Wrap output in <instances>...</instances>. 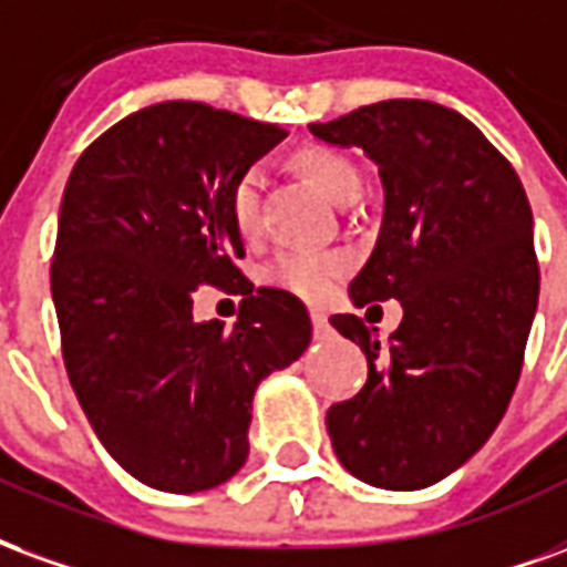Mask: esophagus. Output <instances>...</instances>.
I'll use <instances>...</instances> for the list:
<instances>
[{
  "label": "esophagus",
  "mask_w": 567,
  "mask_h": 567,
  "mask_svg": "<svg viewBox=\"0 0 567 567\" xmlns=\"http://www.w3.org/2000/svg\"><path fill=\"white\" fill-rule=\"evenodd\" d=\"M311 323H313V332L317 334L329 332V317H326L323 311H311Z\"/></svg>",
  "instance_id": "obj_1"
}]
</instances>
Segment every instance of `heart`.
Instances as JSON below:
<instances>
[{
	"mask_svg": "<svg viewBox=\"0 0 567 567\" xmlns=\"http://www.w3.org/2000/svg\"><path fill=\"white\" fill-rule=\"evenodd\" d=\"M296 165L313 187L332 198L334 205H353L362 193L359 168L353 165V159H347L344 153L334 147L308 144L296 153ZM259 187H262V181H259L256 168L241 172L229 187V214H233L235 229L241 235H254L259 229ZM347 266H350V259L341 250H284L268 266V280L299 299L320 301L332 292Z\"/></svg>",
	"mask_w": 567,
	"mask_h": 567,
	"instance_id": "obj_1",
	"label": "heart"
}]
</instances>
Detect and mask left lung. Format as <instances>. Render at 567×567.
I'll list each match as a JSON object with an SVG mask.
<instances>
[{"label":"left lung","instance_id":"8db88e82","mask_svg":"<svg viewBox=\"0 0 567 567\" xmlns=\"http://www.w3.org/2000/svg\"><path fill=\"white\" fill-rule=\"evenodd\" d=\"M311 132L378 163L383 223L350 296L404 308L386 344L357 313L329 317L369 359L365 386L329 408V437L362 483L423 489L486 444L523 371L540 284L526 189L471 120L423 99Z\"/></svg>","mask_w":567,"mask_h":567}]
</instances>
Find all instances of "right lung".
Returning a JSON list of instances; mask_svg holds the SVG:
<instances>
[{
    "instance_id": "obj_1",
    "label": "right lung",
    "mask_w": 567,
    "mask_h": 567,
    "mask_svg": "<svg viewBox=\"0 0 567 567\" xmlns=\"http://www.w3.org/2000/svg\"><path fill=\"white\" fill-rule=\"evenodd\" d=\"M287 135L275 123L159 102L74 163L51 292L72 390L102 447L163 493L220 486L247 458L250 402L311 344L292 292L244 278L229 187ZM245 296L239 323L192 320V292Z\"/></svg>"
}]
</instances>
